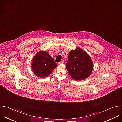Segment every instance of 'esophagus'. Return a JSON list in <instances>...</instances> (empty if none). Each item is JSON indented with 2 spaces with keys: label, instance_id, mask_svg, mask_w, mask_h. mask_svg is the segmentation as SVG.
<instances>
[{
  "label": "esophagus",
  "instance_id": "esophagus-1",
  "mask_svg": "<svg viewBox=\"0 0 122 122\" xmlns=\"http://www.w3.org/2000/svg\"><path fill=\"white\" fill-rule=\"evenodd\" d=\"M64 63V60H62L60 62V64H62V63Z\"/></svg>",
  "mask_w": 122,
  "mask_h": 122
}]
</instances>
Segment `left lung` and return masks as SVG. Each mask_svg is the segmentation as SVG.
Wrapping results in <instances>:
<instances>
[{"label": "left lung", "instance_id": "1", "mask_svg": "<svg viewBox=\"0 0 122 122\" xmlns=\"http://www.w3.org/2000/svg\"><path fill=\"white\" fill-rule=\"evenodd\" d=\"M66 66L69 75L75 80L87 78L91 74L93 69L91 58L79 48L70 51Z\"/></svg>", "mask_w": 122, "mask_h": 122}]
</instances>
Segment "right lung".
<instances>
[{
	"label": "right lung",
	"instance_id": "obj_1",
	"mask_svg": "<svg viewBox=\"0 0 122 122\" xmlns=\"http://www.w3.org/2000/svg\"><path fill=\"white\" fill-rule=\"evenodd\" d=\"M57 65L53 58L48 53L41 51L34 57L32 68V71L37 76L45 78L51 74Z\"/></svg>",
	"mask_w": 122,
	"mask_h": 122
}]
</instances>
